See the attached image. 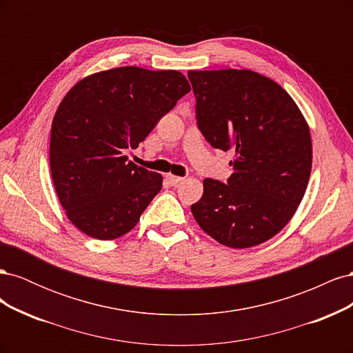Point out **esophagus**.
Here are the masks:
<instances>
[{"label":"esophagus","mask_w":353,"mask_h":353,"mask_svg":"<svg viewBox=\"0 0 353 353\" xmlns=\"http://www.w3.org/2000/svg\"><path fill=\"white\" fill-rule=\"evenodd\" d=\"M166 181H168V183L170 184V185H176V184H179L181 183V181H183V178H181V176H176V175H166Z\"/></svg>","instance_id":"esophagus-1"}]
</instances>
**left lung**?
<instances>
[{
  "label": "left lung",
  "instance_id": "obj_1",
  "mask_svg": "<svg viewBox=\"0 0 353 353\" xmlns=\"http://www.w3.org/2000/svg\"><path fill=\"white\" fill-rule=\"evenodd\" d=\"M197 126L213 148L236 157L227 184L203 181L191 205L200 228L231 249L279 234L305 196L312 168L309 126L279 83L252 70H190Z\"/></svg>",
  "mask_w": 353,
  "mask_h": 353
}]
</instances>
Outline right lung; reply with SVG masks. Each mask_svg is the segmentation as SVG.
<instances>
[{"label":"right lung","mask_w":353,"mask_h":353,"mask_svg":"<svg viewBox=\"0 0 353 353\" xmlns=\"http://www.w3.org/2000/svg\"><path fill=\"white\" fill-rule=\"evenodd\" d=\"M176 70L137 66L81 79L51 125L50 168L69 221L87 236L114 240L130 232L162 188V175L128 162L176 101L190 92Z\"/></svg>","instance_id":"right-lung-1"}]
</instances>
